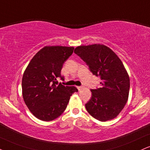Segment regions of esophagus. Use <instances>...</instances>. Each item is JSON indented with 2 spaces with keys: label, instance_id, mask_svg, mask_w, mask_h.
I'll list each match as a JSON object with an SVG mask.
<instances>
[{
  "label": "esophagus",
  "instance_id": "obj_1",
  "mask_svg": "<svg viewBox=\"0 0 150 150\" xmlns=\"http://www.w3.org/2000/svg\"><path fill=\"white\" fill-rule=\"evenodd\" d=\"M77 88L78 89V90H81L83 88V86H77Z\"/></svg>",
  "mask_w": 150,
  "mask_h": 150
}]
</instances>
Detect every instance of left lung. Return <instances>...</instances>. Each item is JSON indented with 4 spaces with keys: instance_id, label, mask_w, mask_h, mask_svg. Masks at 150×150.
Segmentation results:
<instances>
[{
    "instance_id": "8db88e82",
    "label": "left lung",
    "mask_w": 150,
    "mask_h": 150,
    "mask_svg": "<svg viewBox=\"0 0 150 150\" xmlns=\"http://www.w3.org/2000/svg\"><path fill=\"white\" fill-rule=\"evenodd\" d=\"M74 52L101 80L100 88L91 89L92 96L85 104L86 110L101 122L115 118L125 106L129 93V76L122 61L104 45L78 46Z\"/></svg>"
}]
</instances>
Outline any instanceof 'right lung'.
I'll return each mask as SVG.
<instances>
[{"label":"right lung","mask_w":150,"mask_h":150,"mask_svg":"<svg viewBox=\"0 0 150 150\" xmlns=\"http://www.w3.org/2000/svg\"><path fill=\"white\" fill-rule=\"evenodd\" d=\"M73 47L46 46L28 64L22 77L23 100L35 117L52 121L64 112L70 97L78 90L59 83L63 64L71 56Z\"/></svg>","instance_id":"add662e5"}]
</instances>
